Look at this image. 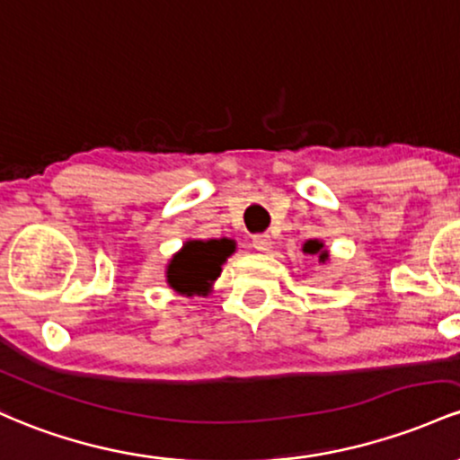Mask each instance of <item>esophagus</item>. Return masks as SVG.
Returning <instances> with one entry per match:
<instances>
[{
  "mask_svg": "<svg viewBox=\"0 0 460 460\" xmlns=\"http://www.w3.org/2000/svg\"><path fill=\"white\" fill-rule=\"evenodd\" d=\"M252 245H254L258 252H267L271 247V236L270 234H254L252 236Z\"/></svg>",
  "mask_w": 460,
  "mask_h": 460,
  "instance_id": "34e87169",
  "label": "esophagus"
}]
</instances>
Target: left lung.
<instances>
[{
	"label": "left lung",
	"mask_w": 460,
	"mask_h": 460,
	"mask_svg": "<svg viewBox=\"0 0 460 460\" xmlns=\"http://www.w3.org/2000/svg\"><path fill=\"white\" fill-rule=\"evenodd\" d=\"M322 243L319 241H308L306 245H304V252H308V254H319V261H326L328 258V252L322 250Z\"/></svg>",
	"instance_id": "1"
}]
</instances>
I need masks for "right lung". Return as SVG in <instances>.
<instances>
[{
    "label": "right lung",
    "instance_id": "right-lung-1",
    "mask_svg": "<svg viewBox=\"0 0 460 460\" xmlns=\"http://www.w3.org/2000/svg\"><path fill=\"white\" fill-rule=\"evenodd\" d=\"M234 252L232 241H189L180 254L173 256L169 265V285L175 291L206 293L210 282L217 280L221 262Z\"/></svg>",
    "mask_w": 460,
    "mask_h": 460
}]
</instances>
